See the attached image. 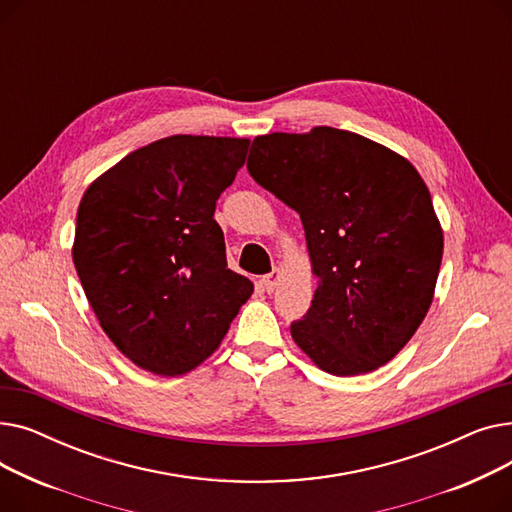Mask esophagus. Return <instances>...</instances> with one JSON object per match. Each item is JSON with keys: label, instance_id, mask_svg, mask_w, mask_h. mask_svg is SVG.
Masks as SVG:
<instances>
[{"label": "esophagus", "instance_id": "obj_1", "mask_svg": "<svg viewBox=\"0 0 512 512\" xmlns=\"http://www.w3.org/2000/svg\"><path fill=\"white\" fill-rule=\"evenodd\" d=\"M278 280H280V270H274V272H270L267 276H263V278H261V284H263L265 292H274Z\"/></svg>", "mask_w": 512, "mask_h": 512}]
</instances>
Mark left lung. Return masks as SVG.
Returning a JSON list of instances; mask_svg holds the SVG:
<instances>
[{
    "label": "left lung",
    "mask_w": 512,
    "mask_h": 512,
    "mask_svg": "<svg viewBox=\"0 0 512 512\" xmlns=\"http://www.w3.org/2000/svg\"><path fill=\"white\" fill-rule=\"evenodd\" d=\"M247 168L305 228L317 288L290 324L294 342L334 375L388 363L432 305L442 263V228L417 170L330 126L257 137Z\"/></svg>",
    "instance_id": "8db88e82"
}]
</instances>
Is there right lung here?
Masks as SVG:
<instances>
[{"mask_svg": "<svg viewBox=\"0 0 512 512\" xmlns=\"http://www.w3.org/2000/svg\"><path fill=\"white\" fill-rule=\"evenodd\" d=\"M247 151V139L176 134L126 155L78 205L80 284L103 332L147 371L195 369L251 297L213 220Z\"/></svg>", "mask_w": 512, "mask_h": 512, "instance_id": "obj_1", "label": "right lung"}]
</instances>
